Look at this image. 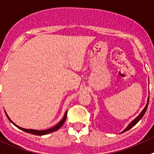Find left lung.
I'll list each match as a JSON object with an SVG mask.
<instances>
[{"label": "left lung", "mask_w": 154, "mask_h": 154, "mask_svg": "<svg viewBox=\"0 0 154 154\" xmlns=\"http://www.w3.org/2000/svg\"><path fill=\"white\" fill-rule=\"evenodd\" d=\"M148 103H149V98H148V100H147V103H146V107L145 108H144V109L143 111H142V112L141 113H140V115H139L138 116V117H136V119H135L134 120H133V122H131L130 124H129V125H128V126H127V128L126 129H125V130L123 131V132H122V133H124V132H126L127 130H129V129H131V128H132V127H133L135 125H136V123H137V122H138L139 121H140V119H141L142 118H143V116H144V114H145V112H146V109H147V107H148Z\"/></svg>", "instance_id": "1"}]
</instances>
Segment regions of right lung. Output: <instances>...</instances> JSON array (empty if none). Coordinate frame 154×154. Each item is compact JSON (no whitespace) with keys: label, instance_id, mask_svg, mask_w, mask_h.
<instances>
[{"label":"right lung","instance_id":"right-lung-1","mask_svg":"<svg viewBox=\"0 0 154 154\" xmlns=\"http://www.w3.org/2000/svg\"><path fill=\"white\" fill-rule=\"evenodd\" d=\"M66 115H67V112H65V115H64V116H63V118L62 119V120H61V121L60 122H59L57 125L53 126V128H51V129H46V130H34V129H23V128H21V127H19V126H18L17 125H15V124H14V122H13L10 119V118L8 117V116L7 114H6V116H7V117H8V119L10 120V122H11V123L14 124L16 127H18V129H21V130H23L24 132H26V133H32V134H34V135H38V136H42V135H45V134H48V133H53V132H55V131H57V129H60V127L63 125L64 122H65V120H66Z\"/></svg>","mask_w":154,"mask_h":154}]
</instances>
